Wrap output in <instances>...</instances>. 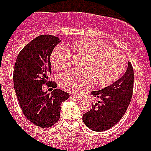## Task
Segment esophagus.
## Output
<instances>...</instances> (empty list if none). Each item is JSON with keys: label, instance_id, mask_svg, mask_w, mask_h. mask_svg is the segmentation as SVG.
I'll list each match as a JSON object with an SVG mask.
<instances>
[{"label": "esophagus", "instance_id": "1", "mask_svg": "<svg viewBox=\"0 0 151 151\" xmlns=\"http://www.w3.org/2000/svg\"><path fill=\"white\" fill-rule=\"evenodd\" d=\"M71 97H73L76 100H78V101H81V100L83 99V98H82L81 96H79V95H72Z\"/></svg>", "mask_w": 151, "mask_h": 151}]
</instances>
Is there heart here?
Wrapping results in <instances>:
<instances>
[{"mask_svg": "<svg viewBox=\"0 0 151 151\" xmlns=\"http://www.w3.org/2000/svg\"><path fill=\"white\" fill-rule=\"evenodd\" d=\"M72 48L78 54L86 58L82 64L83 70H69L59 76V85L65 90L80 93L90 87L93 81L97 86H106L117 81L124 70L126 56L102 40L81 39L72 44ZM50 60L53 69H67L70 63L69 48L63 45L56 46Z\"/></svg>", "mask_w": 151, "mask_h": 151, "instance_id": "obj_1", "label": "heart"}]
</instances>
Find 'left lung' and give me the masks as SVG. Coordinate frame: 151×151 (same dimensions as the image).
<instances>
[{"mask_svg": "<svg viewBox=\"0 0 151 151\" xmlns=\"http://www.w3.org/2000/svg\"><path fill=\"white\" fill-rule=\"evenodd\" d=\"M133 80L132 66L128 62L127 70L119 80L101 90L91 92L99 101L83 115L84 124L96 132L106 131L115 126L124 115L132 99Z\"/></svg>", "mask_w": 151, "mask_h": 151, "instance_id": "left-lung-1", "label": "left lung"}]
</instances>
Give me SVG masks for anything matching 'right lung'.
I'll return each instance as SVG.
<instances>
[{
    "label": "right lung",
    "mask_w": 151,
    "mask_h": 151,
    "mask_svg": "<svg viewBox=\"0 0 151 151\" xmlns=\"http://www.w3.org/2000/svg\"><path fill=\"white\" fill-rule=\"evenodd\" d=\"M59 42L57 36H37L20 51L14 70V86L22 112L41 128H50L58 121L61 104L69 98V93L59 88L49 94L42 88L45 83L57 87L49 81L48 75L51 72L50 55Z\"/></svg>",
    "instance_id": "right-lung-1"
}]
</instances>
